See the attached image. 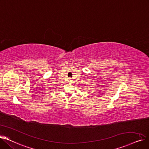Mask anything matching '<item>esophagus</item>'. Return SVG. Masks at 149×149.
<instances>
[{
	"label": "esophagus",
	"mask_w": 149,
	"mask_h": 149,
	"mask_svg": "<svg viewBox=\"0 0 149 149\" xmlns=\"http://www.w3.org/2000/svg\"><path fill=\"white\" fill-rule=\"evenodd\" d=\"M69 83H72V78H69Z\"/></svg>",
	"instance_id": "34e87169"
}]
</instances>
